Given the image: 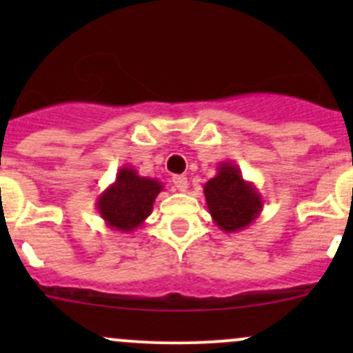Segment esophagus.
I'll use <instances>...</instances> for the list:
<instances>
[{"label": "esophagus", "mask_w": 353, "mask_h": 353, "mask_svg": "<svg viewBox=\"0 0 353 353\" xmlns=\"http://www.w3.org/2000/svg\"><path fill=\"white\" fill-rule=\"evenodd\" d=\"M172 184L177 191H186L188 190V177L184 176H174Z\"/></svg>", "instance_id": "esophagus-1"}]
</instances>
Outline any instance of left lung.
<instances>
[{
	"instance_id": "obj_1",
	"label": "left lung",
	"mask_w": 353,
	"mask_h": 353,
	"mask_svg": "<svg viewBox=\"0 0 353 353\" xmlns=\"http://www.w3.org/2000/svg\"><path fill=\"white\" fill-rule=\"evenodd\" d=\"M203 193L213 222L223 232L248 229L263 210L261 194L232 162L219 163L216 176L203 184Z\"/></svg>"
}]
</instances>
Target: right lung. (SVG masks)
Here are the masks:
<instances>
[{
	"label": "right lung",
	"instance_id": "1",
	"mask_svg": "<svg viewBox=\"0 0 353 353\" xmlns=\"http://www.w3.org/2000/svg\"><path fill=\"white\" fill-rule=\"evenodd\" d=\"M162 190L160 181L138 176L137 169L124 165L117 170L116 181L99 194L95 206L109 229L133 232L148 219Z\"/></svg>",
	"mask_w": 353,
	"mask_h": 353
}]
</instances>
